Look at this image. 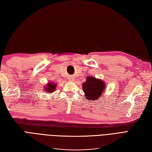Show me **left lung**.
<instances>
[{
  "mask_svg": "<svg viewBox=\"0 0 152 152\" xmlns=\"http://www.w3.org/2000/svg\"><path fill=\"white\" fill-rule=\"evenodd\" d=\"M104 82L94 77H87L86 82L82 84L85 97L88 100H96L100 98L105 87Z\"/></svg>",
  "mask_w": 152,
  "mask_h": 152,
  "instance_id": "1",
  "label": "left lung"
}]
</instances>
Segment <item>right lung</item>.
<instances>
[{
    "label": "right lung",
    "instance_id": "right-lung-1",
    "mask_svg": "<svg viewBox=\"0 0 152 152\" xmlns=\"http://www.w3.org/2000/svg\"><path fill=\"white\" fill-rule=\"evenodd\" d=\"M56 84H54L53 82H49V83L45 86V91L46 93H53L56 89Z\"/></svg>",
    "mask_w": 152,
    "mask_h": 152
}]
</instances>
